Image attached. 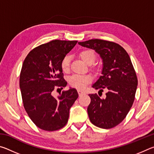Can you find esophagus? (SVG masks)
Instances as JSON below:
<instances>
[{
	"mask_svg": "<svg viewBox=\"0 0 154 154\" xmlns=\"http://www.w3.org/2000/svg\"><path fill=\"white\" fill-rule=\"evenodd\" d=\"M78 94H79V95L81 96L84 95L85 92H83V91H82V90H78Z\"/></svg>",
	"mask_w": 154,
	"mask_h": 154,
	"instance_id": "34e87169",
	"label": "esophagus"
}]
</instances>
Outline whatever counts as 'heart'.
<instances>
[{
	"label": "heart",
	"mask_w": 154,
	"mask_h": 154,
	"mask_svg": "<svg viewBox=\"0 0 154 154\" xmlns=\"http://www.w3.org/2000/svg\"><path fill=\"white\" fill-rule=\"evenodd\" d=\"M79 56L88 64H92L96 59L94 52L91 49H84L80 51ZM70 61H71V58L69 55L65 56L62 59L60 66L64 72H66L69 70ZM91 82H92V77L88 75H73L69 78V83L71 86L79 90L84 89L85 86Z\"/></svg>",
	"instance_id": "heart-1"
}]
</instances>
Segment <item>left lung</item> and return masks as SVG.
<instances>
[{
  "label": "left lung",
  "mask_w": 154,
  "mask_h": 154,
  "mask_svg": "<svg viewBox=\"0 0 154 154\" xmlns=\"http://www.w3.org/2000/svg\"><path fill=\"white\" fill-rule=\"evenodd\" d=\"M78 43L95 50L103 60L102 75L92 87L99 92L105 89L106 97L89 94L90 120L101 128H112L124 120L134 100L138 79L131 60L126 51L114 42L96 38Z\"/></svg>",
  "instance_id": "1"
}]
</instances>
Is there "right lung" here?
Returning a JSON list of instances; mask_svg holds the SVG:
<instances>
[{"instance_id": "1", "label": "right lung", "mask_w": 154, "mask_h": 154, "mask_svg": "<svg viewBox=\"0 0 154 154\" xmlns=\"http://www.w3.org/2000/svg\"><path fill=\"white\" fill-rule=\"evenodd\" d=\"M77 43L53 40L31 50L23 62L20 77L23 104L31 120L41 129L54 131L63 128L79 96L71 88L57 98L52 95L57 88L66 86L60 62Z\"/></svg>"}]
</instances>
